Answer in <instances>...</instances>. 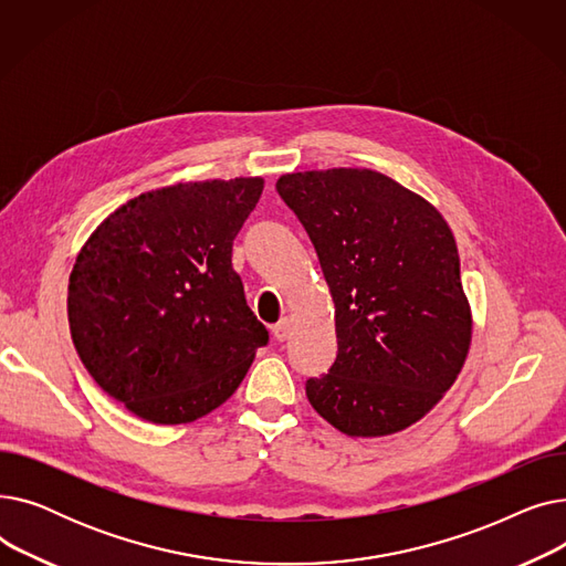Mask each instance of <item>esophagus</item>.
<instances>
[{"label":"esophagus","instance_id":"esophagus-1","mask_svg":"<svg viewBox=\"0 0 566 566\" xmlns=\"http://www.w3.org/2000/svg\"><path fill=\"white\" fill-rule=\"evenodd\" d=\"M271 333H273V337H275L277 342H284V339L289 337V318H282L280 323H275L273 328H271Z\"/></svg>","mask_w":566,"mask_h":566}]
</instances>
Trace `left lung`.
<instances>
[{"instance_id":"1","label":"left lung","mask_w":566,"mask_h":566,"mask_svg":"<svg viewBox=\"0 0 566 566\" xmlns=\"http://www.w3.org/2000/svg\"><path fill=\"white\" fill-rule=\"evenodd\" d=\"M335 303L337 358L305 385L312 408L346 436L408 429L463 369L472 314L452 229L424 197L374 169L284 174Z\"/></svg>"}]
</instances>
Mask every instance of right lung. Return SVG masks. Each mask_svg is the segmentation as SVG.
I'll return each instance as SVG.
<instances>
[{"instance_id": "add662e5", "label": "right lung", "mask_w": 566, "mask_h": 566, "mask_svg": "<svg viewBox=\"0 0 566 566\" xmlns=\"http://www.w3.org/2000/svg\"><path fill=\"white\" fill-rule=\"evenodd\" d=\"M261 192V176L142 192L82 245L69 282L71 337L86 371L137 418H203L268 344L231 265Z\"/></svg>"}]
</instances>
